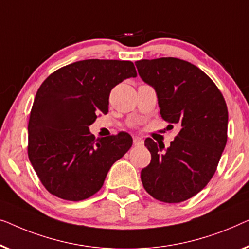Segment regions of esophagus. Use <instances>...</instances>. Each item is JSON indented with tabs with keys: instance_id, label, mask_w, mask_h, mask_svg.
Instances as JSON below:
<instances>
[{
	"instance_id": "esophagus-1",
	"label": "esophagus",
	"mask_w": 249,
	"mask_h": 249,
	"mask_svg": "<svg viewBox=\"0 0 249 249\" xmlns=\"http://www.w3.org/2000/svg\"><path fill=\"white\" fill-rule=\"evenodd\" d=\"M133 143H134V145H142L143 139L140 138V136H134V138H133Z\"/></svg>"
}]
</instances>
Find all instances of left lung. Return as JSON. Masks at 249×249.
<instances>
[{
	"mask_svg": "<svg viewBox=\"0 0 249 249\" xmlns=\"http://www.w3.org/2000/svg\"><path fill=\"white\" fill-rule=\"evenodd\" d=\"M139 75L157 92L160 115L179 133L169 148L148 138L151 161L141 171L145 191L164 203H179L202 191L214 175L227 143L228 108L211 79L175 57L141 59Z\"/></svg>",
	"mask_w": 249,
	"mask_h": 249,
	"instance_id": "left-lung-1",
	"label": "left lung"
}]
</instances>
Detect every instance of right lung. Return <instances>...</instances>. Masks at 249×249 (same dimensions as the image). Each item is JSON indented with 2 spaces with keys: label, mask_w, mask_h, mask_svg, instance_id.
Returning a JSON list of instances; mask_svg holds the SVG:
<instances>
[{
  "label": "right lung",
  "mask_w": 249,
  "mask_h": 249,
  "mask_svg": "<svg viewBox=\"0 0 249 249\" xmlns=\"http://www.w3.org/2000/svg\"><path fill=\"white\" fill-rule=\"evenodd\" d=\"M131 61L85 59L61 68L38 89L28 124V156L41 184L66 201H82L103 187L131 135L94 139L89 126L108 111L111 89L135 78Z\"/></svg>",
  "instance_id": "right-lung-1"
}]
</instances>
